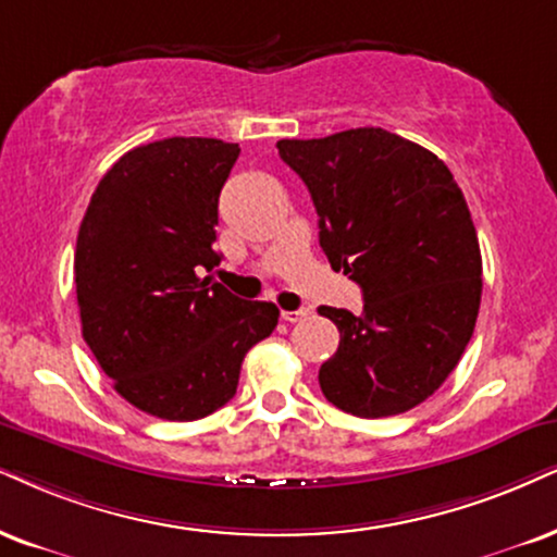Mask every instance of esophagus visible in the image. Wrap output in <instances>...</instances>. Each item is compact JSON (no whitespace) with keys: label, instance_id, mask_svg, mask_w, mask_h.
Segmentation results:
<instances>
[{"label":"esophagus","instance_id":"1","mask_svg":"<svg viewBox=\"0 0 557 557\" xmlns=\"http://www.w3.org/2000/svg\"><path fill=\"white\" fill-rule=\"evenodd\" d=\"M280 315H283V321H285V323H295V321H302V319H306L308 311H306V308H298V311H283Z\"/></svg>","mask_w":557,"mask_h":557}]
</instances>
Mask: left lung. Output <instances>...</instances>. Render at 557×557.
I'll return each instance as SVG.
<instances>
[{
    "instance_id": "8db88e82",
    "label": "left lung",
    "mask_w": 557,
    "mask_h": 557,
    "mask_svg": "<svg viewBox=\"0 0 557 557\" xmlns=\"http://www.w3.org/2000/svg\"><path fill=\"white\" fill-rule=\"evenodd\" d=\"M280 157L319 213V244L362 287L355 315L321 306L339 349L323 396L360 419L396 417L445 383L473 336L483 290L478 234L445 161L383 128L283 138Z\"/></svg>"
}]
</instances>
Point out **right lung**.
<instances>
[{
  "mask_svg": "<svg viewBox=\"0 0 557 557\" xmlns=\"http://www.w3.org/2000/svg\"><path fill=\"white\" fill-rule=\"evenodd\" d=\"M238 144L164 138L123 153L100 180L74 255L82 336L115 391L140 411L195 421L234 398L246 351L277 306L242 300L202 274L218 197Z\"/></svg>",
  "mask_w": 557,
  "mask_h": 557,
  "instance_id": "1",
  "label": "right lung"
}]
</instances>
